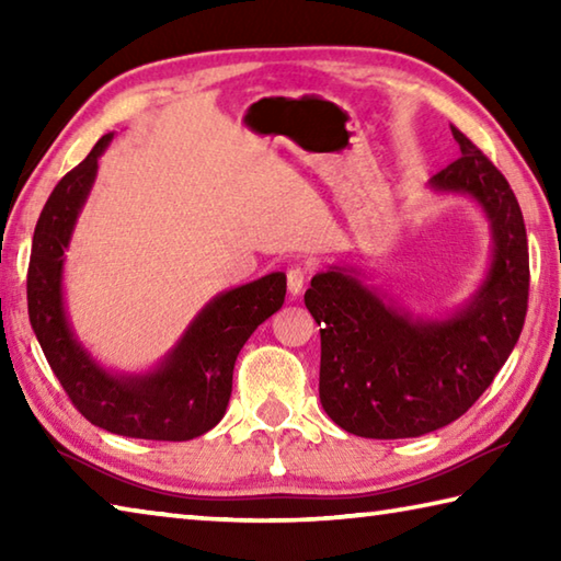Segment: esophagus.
I'll use <instances>...</instances> for the list:
<instances>
[{"instance_id":"1","label":"esophagus","mask_w":561,"mask_h":561,"mask_svg":"<svg viewBox=\"0 0 561 561\" xmlns=\"http://www.w3.org/2000/svg\"><path fill=\"white\" fill-rule=\"evenodd\" d=\"M304 282H307V270L304 267H291L287 272V289L291 297H299L301 289H304Z\"/></svg>"}]
</instances>
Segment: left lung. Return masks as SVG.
<instances>
[{
  "label": "left lung",
  "mask_w": 561,
  "mask_h": 561,
  "mask_svg": "<svg viewBox=\"0 0 561 561\" xmlns=\"http://www.w3.org/2000/svg\"><path fill=\"white\" fill-rule=\"evenodd\" d=\"M460 158L431 187L470 195L492 227V264L474 297L448 319H421L378 297L351 267L311 279L304 304L321 327L319 398L360 438H417L448 425L488 391L525 327L527 232L517 197L488 156L453 128Z\"/></svg>",
  "instance_id": "left-lung-1"
}]
</instances>
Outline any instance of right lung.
Here are the masks:
<instances>
[{
  "mask_svg": "<svg viewBox=\"0 0 561 561\" xmlns=\"http://www.w3.org/2000/svg\"><path fill=\"white\" fill-rule=\"evenodd\" d=\"M106 133L46 201L32 242L26 301L30 321L54 376L87 421L144 440H193L222 421L232 393L234 360L262 321L282 309L287 277L272 272L217 294L178 346L150 374H111L73 336L64 309V250L96 180Z\"/></svg>",
  "mask_w": 561,
  "mask_h": 561,
  "instance_id": "1",
  "label": "right lung"
}]
</instances>
